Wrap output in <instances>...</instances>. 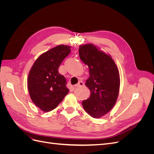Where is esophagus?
Wrapping results in <instances>:
<instances>
[{
    "label": "esophagus",
    "instance_id": "1",
    "mask_svg": "<svg viewBox=\"0 0 154 154\" xmlns=\"http://www.w3.org/2000/svg\"><path fill=\"white\" fill-rule=\"evenodd\" d=\"M85 83H83V82H79L77 84H76L75 85H74V87H82V86H84Z\"/></svg>",
    "mask_w": 154,
    "mask_h": 154
}]
</instances>
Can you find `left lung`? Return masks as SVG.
<instances>
[{"label":"left lung","instance_id":"obj_1","mask_svg":"<svg viewBox=\"0 0 154 154\" xmlns=\"http://www.w3.org/2000/svg\"><path fill=\"white\" fill-rule=\"evenodd\" d=\"M79 55L88 67L90 75L85 85L91 95L82 101V105L92 117L100 118L111 110L117 101L120 87L119 70L110 54L92 44L80 45Z\"/></svg>","mask_w":154,"mask_h":154}]
</instances>
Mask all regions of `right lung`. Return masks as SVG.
Segmentation results:
<instances>
[{
	"instance_id": "obj_1",
	"label": "right lung",
	"mask_w": 154,
	"mask_h": 154,
	"mask_svg": "<svg viewBox=\"0 0 154 154\" xmlns=\"http://www.w3.org/2000/svg\"><path fill=\"white\" fill-rule=\"evenodd\" d=\"M71 46L59 45L36 60L27 78V88L33 103L44 112L54 109L69 92L66 80L58 67L71 52Z\"/></svg>"
}]
</instances>
